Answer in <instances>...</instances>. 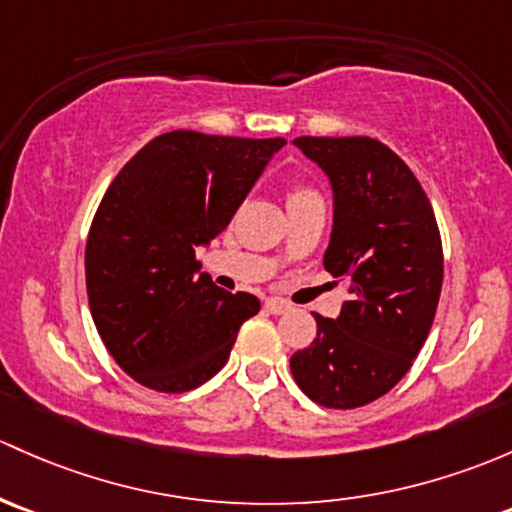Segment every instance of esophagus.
<instances>
[{
    "label": "esophagus",
    "instance_id": "esophagus-1",
    "mask_svg": "<svg viewBox=\"0 0 512 512\" xmlns=\"http://www.w3.org/2000/svg\"><path fill=\"white\" fill-rule=\"evenodd\" d=\"M265 306H267V311H270V314H284V311H289V304L284 299H277V297H272V299H267L265 301Z\"/></svg>",
    "mask_w": 512,
    "mask_h": 512
}]
</instances>
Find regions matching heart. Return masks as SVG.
Listing matches in <instances>:
<instances>
[{
  "label": "heart",
  "mask_w": 512,
  "mask_h": 512,
  "mask_svg": "<svg viewBox=\"0 0 512 512\" xmlns=\"http://www.w3.org/2000/svg\"><path fill=\"white\" fill-rule=\"evenodd\" d=\"M311 196H319V191L309 184H294L289 188V203L301 201V198H311Z\"/></svg>",
  "instance_id": "heart-1"
}]
</instances>
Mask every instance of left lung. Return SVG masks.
Segmentation results:
<instances>
[{"label": "left lung", "mask_w": 512, "mask_h": 512, "mask_svg": "<svg viewBox=\"0 0 512 512\" xmlns=\"http://www.w3.org/2000/svg\"><path fill=\"white\" fill-rule=\"evenodd\" d=\"M333 186L324 267L348 284L338 319L314 314L316 338L292 355L306 397L355 410L400 383L437 314L444 252L432 203L390 147L370 137H297Z\"/></svg>", "instance_id": "left-lung-1"}]
</instances>
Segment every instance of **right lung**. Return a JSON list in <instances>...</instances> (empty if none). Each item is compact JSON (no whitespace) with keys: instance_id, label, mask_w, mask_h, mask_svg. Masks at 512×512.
Here are the masks:
<instances>
[{"instance_id":"add662e5","label":"right lung","mask_w":512,"mask_h":512,"mask_svg":"<svg viewBox=\"0 0 512 512\" xmlns=\"http://www.w3.org/2000/svg\"><path fill=\"white\" fill-rule=\"evenodd\" d=\"M282 137L174 129L139 149L102 196L85 245L90 314L139 385L188 392L211 380L260 299L215 287L196 247L228 228Z\"/></svg>"}]
</instances>
